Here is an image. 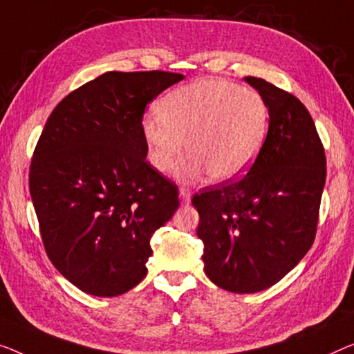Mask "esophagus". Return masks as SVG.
<instances>
[{
	"mask_svg": "<svg viewBox=\"0 0 354 354\" xmlns=\"http://www.w3.org/2000/svg\"><path fill=\"white\" fill-rule=\"evenodd\" d=\"M179 198H181L183 203H189V202H191V198H192L191 189H187V187H181V189H179Z\"/></svg>",
	"mask_w": 354,
	"mask_h": 354,
	"instance_id": "obj_1",
	"label": "esophagus"
}]
</instances>
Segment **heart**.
<instances>
[{"instance_id":"b5f03b06","label":"heart","mask_w":354,"mask_h":354,"mask_svg":"<svg viewBox=\"0 0 354 354\" xmlns=\"http://www.w3.org/2000/svg\"><path fill=\"white\" fill-rule=\"evenodd\" d=\"M160 114H147L143 133L152 165L168 173L186 140L191 156L183 171L230 181L252 165L268 131V106L261 93L225 79L203 77L168 92Z\"/></svg>"}]
</instances>
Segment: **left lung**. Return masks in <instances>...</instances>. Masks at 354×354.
I'll return each instance as SVG.
<instances>
[{"label": "left lung", "mask_w": 354, "mask_h": 354, "mask_svg": "<svg viewBox=\"0 0 354 354\" xmlns=\"http://www.w3.org/2000/svg\"><path fill=\"white\" fill-rule=\"evenodd\" d=\"M245 81L268 106V131L246 175L192 197L207 277L230 292L273 286L312 248L326 183V154L307 108L259 77Z\"/></svg>", "instance_id": "left-lung-1"}]
</instances>
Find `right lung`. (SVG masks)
Segmentation results:
<instances>
[{"label": "right lung", "mask_w": 354, "mask_h": 354, "mask_svg": "<svg viewBox=\"0 0 354 354\" xmlns=\"http://www.w3.org/2000/svg\"><path fill=\"white\" fill-rule=\"evenodd\" d=\"M183 75L104 73L66 95L30 165L44 250L81 291L114 297L146 277L151 236L179 207L178 186L146 160V104Z\"/></svg>", "instance_id": "1"}]
</instances>
